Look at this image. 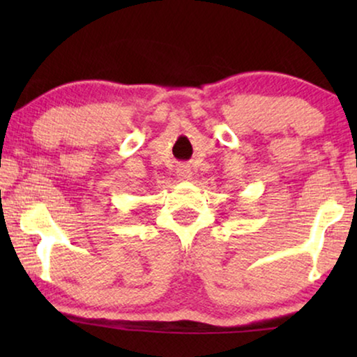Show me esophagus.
Listing matches in <instances>:
<instances>
[{
	"instance_id": "esophagus-1",
	"label": "esophagus",
	"mask_w": 357,
	"mask_h": 357,
	"mask_svg": "<svg viewBox=\"0 0 357 357\" xmlns=\"http://www.w3.org/2000/svg\"><path fill=\"white\" fill-rule=\"evenodd\" d=\"M177 175L180 180H190L192 178V172H190V169L187 167V165H180V167L177 169Z\"/></svg>"
}]
</instances>
